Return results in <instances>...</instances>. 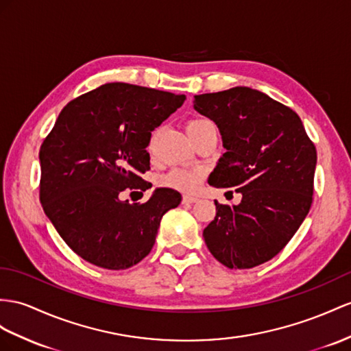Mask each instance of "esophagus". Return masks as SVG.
I'll return each instance as SVG.
<instances>
[{
  "mask_svg": "<svg viewBox=\"0 0 351 351\" xmlns=\"http://www.w3.org/2000/svg\"><path fill=\"white\" fill-rule=\"evenodd\" d=\"M197 200H199V197L190 195V194H186V195H184V197H182V202H184V203H186V204H193V203H195Z\"/></svg>",
  "mask_w": 351,
  "mask_h": 351,
  "instance_id": "34e87169",
  "label": "esophagus"
}]
</instances>
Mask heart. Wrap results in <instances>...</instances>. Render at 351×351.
<instances>
[{"label": "heart", "instance_id": "1", "mask_svg": "<svg viewBox=\"0 0 351 351\" xmlns=\"http://www.w3.org/2000/svg\"><path fill=\"white\" fill-rule=\"evenodd\" d=\"M204 123H209V120H193L188 123L186 129L194 128V125L204 124ZM202 179H203V172L200 169H175L161 179V182H163L166 186L175 188V190L190 193L199 188Z\"/></svg>", "mask_w": 351, "mask_h": 351}]
</instances>
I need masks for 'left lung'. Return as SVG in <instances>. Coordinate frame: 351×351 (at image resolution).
I'll return each instance as SVG.
<instances>
[{"label": "left lung", "mask_w": 351, "mask_h": 351, "mask_svg": "<svg viewBox=\"0 0 351 351\" xmlns=\"http://www.w3.org/2000/svg\"><path fill=\"white\" fill-rule=\"evenodd\" d=\"M194 110L218 125L226 148L209 185L241 194L239 204L215 200L217 217L203 231L206 245L228 268L264 264L308 215L317 163L314 143L298 114L250 87L195 95Z\"/></svg>", "instance_id": "obj_1"}]
</instances>
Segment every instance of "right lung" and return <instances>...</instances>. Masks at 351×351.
Masks as SVG:
<instances>
[{"instance_id": "add662e5", "label": "right lung", "mask_w": 351, "mask_h": 351, "mask_svg": "<svg viewBox=\"0 0 351 351\" xmlns=\"http://www.w3.org/2000/svg\"><path fill=\"white\" fill-rule=\"evenodd\" d=\"M184 95L110 83L71 101L40 149V200L59 236L87 263L136 265L149 252L163 215L181 194L157 188L143 204L121 200L145 191L151 132L181 108Z\"/></svg>"}]
</instances>
